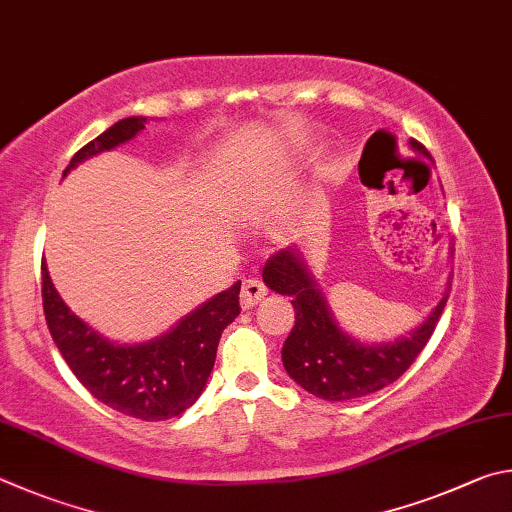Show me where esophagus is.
<instances>
[{
	"label": "esophagus",
	"mask_w": 512,
	"mask_h": 512,
	"mask_svg": "<svg viewBox=\"0 0 512 512\" xmlns=\"http://www.w3.org/2000/svg\"><path fill=\"white\" fill-rule=\"evenodd\" d=\"M267 288L256 279H247L242 283V292H240V306L242 310H251L254 306H258L265 299Z\"/></svg>",
	"instance_id": "obj_1"
}]
</instances>
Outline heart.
<instances>
[{"label": "heart", "instance_id": "heart-1", "mask_svg": "<svg viewBox=\"0 0 512 512\" xmlns=\"http://www.w3.org/2000/svg\"><path fill=\"white\" fill-rule=\"evenodd\" d=\"M247 168L245 170H236V173H233L229 179H231V191H240V188H245V184H247ZM288 233H292V224H288V227H285V236H288Z\"/></svg>", "mask_w": 512, "mask_h": 512}]
</instances>
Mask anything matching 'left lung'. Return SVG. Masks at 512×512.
Returning a JSON list of instances; mask_svg holds the SVG:
<instances>
[{
    "label": "left lung",
    "mask_w": 512,
    "mask_h": 512,
    "mask_svg": "<svg viewBox=\"0 0 512 512\" xmlns=\"http://www.w3.org/2000/svg\"><path fill=\"white\" fill-rule=\"evenodd\" d=\"M409 148L429 157L423 143L409 139ZM263 281L272 292L290 297L297 315L281 351L285 371L301 389L330 402L364 398L396 382L432 337L452 288L447 281L441 301L407 335L391 342H362L339 326L301 247L272 256Z\"/></svg>",
    "instance_id": "8db88e82"
}]
</instances>
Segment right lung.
I'll use <instances>...</instances> for the list:
<instances>
[{"label":"right lung","instance_id":"1","mask_svg":"<svg viewBox=\"0 0 512 512\" xmlns=\"http://www.w3.org/2000/svg\"><path fill=\"white\" fill-rule=\"evenodd\" d=\"M146 116H128L80 148L62 170L114 150L146 128ZM240 283L213 294L177 324L148 342L119 344L71 312L42 263V306L49 333L71 373L103 405L139 420H166L186 411L209 382L222 330L240 315Z\"/></svg>","mask_w":512,"mask_h":512}]
</instances>
